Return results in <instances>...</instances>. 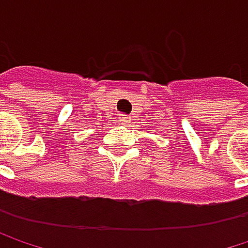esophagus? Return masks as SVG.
I'll return each mask as SVG.
<instances>
[{
    "label": "esophagus",
    "mask_w": 248,
    "mask_h": 248,
    "mask_svg": "<svg viewBox=\"0 0 248 248\" xmlns=\"http://www.w3.org/2000/svg\"><path fill=\"white\" fill-rule=\"evenodd\" d=\"M119 121H121V124H127L130 122V118H129V115L121 113V115H119Z\"/></svg>",
    "instance_id": "1"
}]
</instances>
